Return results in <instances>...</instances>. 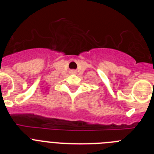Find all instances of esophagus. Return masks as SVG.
<instances>
[{
  "mask_svg": "<svg viewBox=\"0 0 154 154\" xmlns=\"http://www.w3.org/2000/svg\"><path fill=\"white\" fill-rule=\"evenodd\" d=\"M70 74L72 75H75L76 74V72L75 70H71L70 71Z\"/></svg>",
  "mask_w": 154,
  "mask_h": 154,
  "instance_id": "34e87169",
  "label": "esophagus"
}]
</instances>
